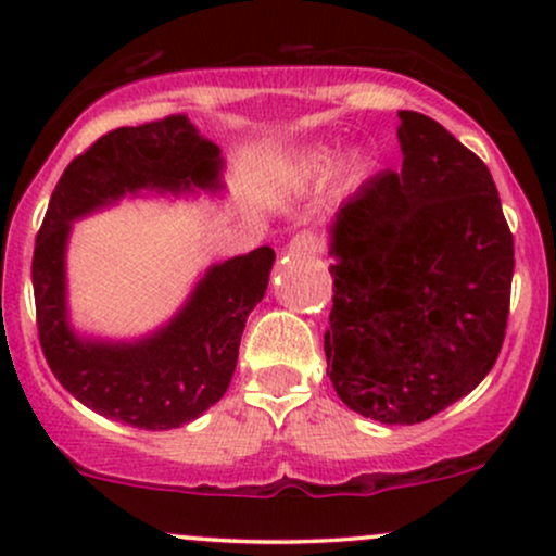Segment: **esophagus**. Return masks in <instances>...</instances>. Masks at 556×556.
Wrapping results in <instances>:
<instances>
[{
    "instance_id": "1",
    "label": "esophagus",
    "mask_w": 556,
    "mask_h": 556,
    "mask_svg": "<svg viewBox=\"0 0 556 556\" xmlns=\"http://www.w3.org/2000/svg\"><path fill=\"white\" fill-rule=\"evenodd\" d=\"M287 251H290V253H316L318 251V238H316V235H311V232H300L290 240Z\"/></svg>"
}]
</instances>
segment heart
<instances>
[{
    "label": "heart",
    "instance_id": "obj_1",
    "mask_svg": "<svg viewBox=\"0 0 556 556\" xmlns=\"http://www.w3.org/2000/svg\"><path fill=\"white\" fill-rule=\"evenodd\" d=\"M340 164V151L331 149V146H314V149L303 151V154L295 156V162L290 164L287 175H290L292 182L308 185V182H321L327 180L331 172ZM350 167L355 172H366L368 159L363 154H355Z\"/></svg>",
    "mask_w": 556,
    "mask_h": 556
}]
</instances>
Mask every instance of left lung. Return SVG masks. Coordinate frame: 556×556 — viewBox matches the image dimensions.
I'll list each match as a JSON object with an SVG mask.
<instances>
[{"label": "left lung", "mask_w": 556, "mask_h": 556, "mask_svg": "<svg viewBox=\"0 0 556 556\" xmlns=\"http://www.w3.org/2000/svg\"><path fill=\"white\" fill-rule=\"evenodd\" d=\"M402 169L368 180L327 235L334 308L324 353L350 410L429 420L486 379L507 329L515 248L486 164L400 112Z\"/></svg>", "instance_id": "obj_1"}]
</instances>
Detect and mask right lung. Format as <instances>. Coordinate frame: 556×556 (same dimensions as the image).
<instances>
[{
  "label": "right lung",
  "mask_w": 556,
  "mask_h": 556,
  "mask_svg": "<svg viewBox=\"0 0 556 556\" xmlns=\"http://www.w3.org/2000/svg\"><path fill=\"white\" fill-rule=\"evenodd\" d=\"M225 190L219 146L188 117L117 127L70 162L56 182L34 251L38 337L49 368L75 400L132 429L190 424L225 397L248 314L264 300L269 245L212 264L167 321L130 340L86 334L67 300L75 222L123 198L216 195Z\"/></svg>",
  "instance_id": "add662e5"
}]
</instances>
